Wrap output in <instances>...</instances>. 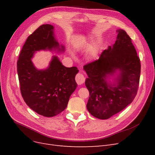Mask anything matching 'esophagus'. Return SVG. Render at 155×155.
I'll return each instance as SVG.
<instances>
[{
  "instance_id": "obj_1",
  "label": "esophagus",
  "mask_w": 155,
  "mask_h": 155,
  "mask_svg": "<svg viewBox=\"0 0 155 155\" xmlns=\"http://www.w3.org/2000/svg\"><path fill=\"white\" fill-rule=\"evenodd\" d=\"M76 81L78 85H82L85 81V76L82 74L78 73L76 76Z\"/></svg>"
}]
</instances>
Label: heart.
I'll return each instance as SVG.
<instances>
[{"label": "heart", "mask_w": 155, "mask_h": 155, "mask_svg": "<svg viewBox=\"0 0 155 155\" xmlns=\"http://www.w3.org/2000/svg\"><path fill=\"white\" fill-rule=\"evenodd\" d=\"M95 57H96L95 54H91V58H92V59H94V58H95Z\"/></svg>", "instance_id": "obj_1"}]
</instances>
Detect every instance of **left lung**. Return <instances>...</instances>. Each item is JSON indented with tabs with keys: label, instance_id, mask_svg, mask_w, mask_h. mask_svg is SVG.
Listing matches in <instances>:
<instances>
[{
	"label": "left lung",
	"instance_id": "8db88e82",
	"mask_svg": "<svg viewBox=\"0 0 155 155\" xmlns=\"http://www.w3.org/2000/svg\"><path fill=\"white\" fill-rule=\"evenodd\" d=\"M116 41L105 50L97 60L83 67L88 75L85 85L89 91L88 112L96 118L106 120L124 109L137 95L140 60L130 37L123 30H117ZM118 70L115 83L107 81Z\"/></svg>",
	"mask_w": 155,
	"mask_h": 155
}]
</instances>
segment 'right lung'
I'll return each mask as SVG.
<instances>
[{
    "instance_id": "right-lung-1",
    "label": "right lung",
    "mask_w": 155,
    "mask_h": 155,
    "mask_svg": "<svg viewBox=\"0 0 155 155\" xmlns=\"http://www.w3.org/2000/svg\"><path fill=\"white\" fill-rule=\"evenodd\" d=\"M48 50L64 51L56 41L54 26L43 25L28 37L17 61V73L23 100L37 114L52 117L66 109L69 98L76 90V67H65L53 56L48 68L37 69L31 61L35 51Z\"/></svg>"
}]
</instances>
